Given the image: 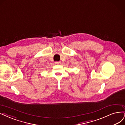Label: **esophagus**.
Instances as JSON below:
<instances>
[{
	"label": "esophagus",
	"instance_id": "1",
	"mask_svg": "<svg viewBox=\"0 0 125 125\" xmlns=\"http://www.w3.org/2000/svg\"><path fill=\"white\" fill-rule=\"evenodd\" d=\"M55 63L56 64H61V62H55Z\"/></svg>",
	"mask_w": 125,
	"mask_h": 125
}]
</instances>
